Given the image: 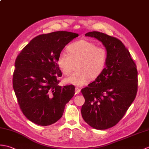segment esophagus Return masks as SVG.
Instances as JSON below:
<instances>
[{
    "label": "esophagus",
    "instance_id": "34e87169",
    "mask_svg": "<svg viewBox=\"0 0 149 149\" xmlns=\"http://www.w3.org/2000/svg\"><path fill=\"white\" fill-rule=\"evenodd\" d=\"M75 93H76V94H79V93L81 92V89H79L78 87H75Z\"/></svg>",
    "mask_w": 149,
    "mask_h": 149
}]
</instances>
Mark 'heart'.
<instances>
[{"mask_svg":"<svg viewBox=\"0 0 149 149\" xmlns=\"http://www.w3.org/2000/svg\"><path fill=\"white\" fill-rule=\"evenodd\" d=\"M67 53H61L58 58V65L62 74L69 75L65 79L68 84L75 86L86 84L90 79L95 80L102 74L106 67L108 53L105 47L97 46L87 40H80L71 44Z\"/></svg>","mask_w":149,"mask_h":149,"instance_id":"obj_1","label":"heart"}]
</instances>
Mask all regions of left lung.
<instances>
[{"mask_svg": "<svg viewBox=\"0 0 149 149\" xmlns=\"http://www.w3.org/2000/svg\"><path fill=\"white\" fill-rule=\"evenodd\" d=\"M85 36L102 42L108 60L102 74L81 90L85 99L82 116L93 128L106 130L118 123L133 102L138 72L129 51L120 40L99 32Z\"/></svg>", "mask_w": 149, "mask_h": 149, "instance_id": "8db88e82", "label": "left lung"}]
</instances>
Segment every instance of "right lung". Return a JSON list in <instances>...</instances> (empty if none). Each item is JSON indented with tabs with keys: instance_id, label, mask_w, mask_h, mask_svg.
I'll use <instances>...</instances> for the list:
<instances>
[{
	"instance_id": "right-lung-1",
	"label": "right lung",
	"mask_w": 149,
	"mask_h": 149,
	"mask_svg": "<svg viewBox=\"0 0 149 149\" xmlns=\"http://www.w3.org/2000/svg\"><path fill=\"white\" fill-rule=\"evenodd\" d=\"M78 33L58 31L38 36L17 56L13 86L21 110L40 126L55 123L75 94L74 86L58 85L61 72L58 58Z\"/></svg>"
}]
</instances>
